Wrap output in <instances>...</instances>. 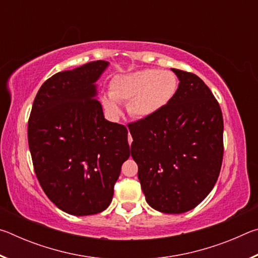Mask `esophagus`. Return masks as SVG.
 I'll use <instances>...</instances> for the list:
<instances>
[{"mask_svg":"<svg viewBox=\"0 0 258 258\" xmlns=\"http://www.w3.org/2000/svg\"><path fill=\"white\" fill-rule=\"evenodd\" d=\"M132 141H133V140H132V137H131V135L128 134V143H130V145H131V143H132Z\"/></svg>","mask_w":258,"mask_h":258,"instance_id":"esophagus-1","label":"esophagus"}]
</instances>
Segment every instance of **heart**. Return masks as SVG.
<instances>
[{
  "label": "heart",
  "mask_w": 258,
  "mask_h": 258,
  "mask_svg": "<svg viewBox=\"0 0 258 258\" xmlns=\"http://www.w3.org/2000/svg\"><path fill=\"white\" fill-rule=\"evenodd\" d=\"M178 81L172 72L143 69L116 77L111 82L110 95L102 99L103 107L116 117L120 113L118 103L128 102V112L138 119H149L158 115L172 102Z\"/></svg>",
  "instance_id": "b5f03b06"
}]
</instances>
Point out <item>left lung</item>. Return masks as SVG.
<instances>
[{
	"label": "left lung",
	"instance_id": "1",
	"mask_svg": "<svg viewBox=\"0 0 258 258\" xmlns=\"http://www.w3.org/2000/svg\"><path fill=\"white\" fill-rule=\"evenodd\" d=\"M175 73L180 84L158 115L128 125L131 155L147 203L181 214L207 197L223 160V116L208 86L192 73Z\"/></svg>",
	"mask_w": 258,
	"mask_h": 258
}]
</instances>
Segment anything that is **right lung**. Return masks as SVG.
Segmentation results:
<instances>
[{
    "mask_svg": "<svg viewBox=\"0 0 258 258\" xmlns=\"http://www.w3.org/2000/svg\"><path fill=\"white\" fill-rule=\"evenodd\" d=\"M108 61L55 74L43 83L28 120L37 180L61 211L93 215L110 205L120 167L130 157L127 128L108 121L97 85Z\"/></svg>",
    "mask_w": 258,
    "mask_h": 258,
    "instance_id": "right-lung-1",
    "label": "right lung"
}]
</instances>
